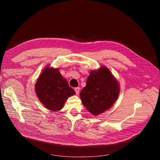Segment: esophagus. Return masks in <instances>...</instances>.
Wrapping results in <instances>:
<instances>
[{"label": "esophagus", "instance_id": "obj_1", "mask_svg": "<svg viewBox=\"0 0 160 160\" xmlns=\"http://www.w3.org/2000/svg\"><path fill=\"white\" fill-rule=\"evenodd\" d=\"M79 91H80V88H75V91L77 95H79Z\"/></svg>", "mask_w": 160, "mask_h": 160}]
</instances>
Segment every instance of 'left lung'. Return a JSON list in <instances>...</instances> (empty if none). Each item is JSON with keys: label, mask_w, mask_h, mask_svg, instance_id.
I'll list each match as a JSON object with an SVG mask.
<instances>
[{"label": "left lung", "mask_w": 160, "mask_h": 160, "mask_svg": "<svg viewBox=\"0 0 160 160\" xmlns=\"http://www.w3.org/2000/svg\"><path fill=\"white\" fill-rule=\"evenodd\" d=\"M119 93L118 81L107 67H101L98 71L90 72L80 97L85 108L98 115L113 105Z\"/></svg>", "instance_id": "obj_1"}]
</instances>
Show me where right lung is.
Returning a JSON list of instances; mask_svg holds the SVG:
<instances>
[{"instance_id": "right-lung-1", "label": "right lung", "mask_w": 160, "mask_h": 160, "mask_svg": "<svg viewBox=\"0 0 160 160\" xmlns=\"http://www.w3.org/2000/svg\"><path fill=\"white\" fill-rule=\"evenodd\" d=\"M38 99L49 110L61 109L69 97L75 92L61 75L58 69L47 67L42 71L35 85Z\"/></svg>"}]
</instances>
